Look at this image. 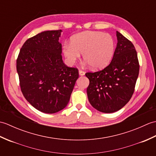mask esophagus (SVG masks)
<instances>
[{"instance_id": "1", "label": "esophagus", "mask_w": 156, "mask_h": 156, "mask_svg": "<svg viewBox=\"0 0 156 156\" xmlns=\"http://www.w3.org/2000/svg\"><path fill=\"white\" fill-rule=\"evenodd\" d=\"M79 74H80V76H84L85 74V72L80 69V70H79Z\"/></svg>"}]
</instances>
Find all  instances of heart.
I'll list each match as a JSON object with an SVG mask.
<instances>
[{"instance_id":"1","label":"heart","mask_w":156,"mask_h":156,"mask_svg":"<svg viewBox=\"0 0 156 156\" xmlns=\"http://www.w3.org/2000/svg\"><path fill=\"white\" fill-rule=\"evenodd\" d=\"M115 40L112 35L100 31H84L75 35L71 43H65L63 53L69 64H74L83 54L92 68L107 66L113 57Z\"/></svg>"}]
</instances>
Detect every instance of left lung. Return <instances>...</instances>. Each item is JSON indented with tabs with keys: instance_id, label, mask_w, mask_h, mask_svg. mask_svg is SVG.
<instances>
[{
	"instance_id": "left-lung-1",
	"label": "left lung",
	"mask_w": 156,
	"mask_h": 156,
	"mask_svg": "<svg viewBox=\"0 0 156 156\" xmlns=\"http://www.w3.org/2000/svg\"><path fill=\"white\" fill-rule=\"evenodd\" d=\"M117 44L110 64L102 70L87 72L90 83L87 95L98 111L111 113L120 110L133 95L140 71L133 44L117 31Z\"/></svg>"
}]
</instances>
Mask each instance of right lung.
Returning <instances> with one entry per match:
<instances>
[{
  "instance_id": "obj_1",
  "label": "right lung",
  "mask_w": 156,
  "mask_h": 156,
  "mask_svg": "<svg viewBox=\"0 0 156 156\" xmlns=\"http://www.w3.org/2000/svg\"><path fill=\"white\" fill-rule=\"evenodd\" d=\"M60 30L45 31L28 39L16 59L20 87L29 103L38 111L52 114L68 104L79 74L64 64Z\"/></svg>"
}]
</instances>
